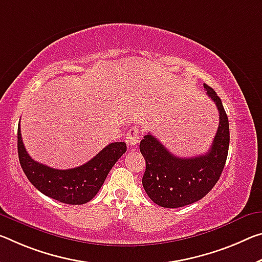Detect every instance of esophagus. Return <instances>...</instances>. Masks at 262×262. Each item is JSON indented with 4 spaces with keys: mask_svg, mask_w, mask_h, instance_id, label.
I'll return each mask as SVG.
<instances>
[{
    "mask_svg": "<svg viewBox=\"0 0 262 262\" xmlns=\"http://www.w3.org/2000/svg\"><path fill=\"white\" fill-rule=\"evenodd\" d=\"M126 142L130 148H134L139 142V129L138 128L133 127L128 130L126 135Z\"/></svg>",
    "mask_w": 262,
    "mask_h": 262,
    "instance_id": "34e87169",
    "label": "esophagus"
}]
</instances>
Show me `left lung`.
I'll list each match as a JSON object with an SVG mask.
<instances>
[{
    "instance_id": "obj_1",
    "label": "left lung",
    "mask_w": 262,
    "mask_h": 262,
    "mask_svg": "<svg viewBox=\"0 0 262 262\" xmlns=\"http://www.w3.org/2000/svg\"><path fill=\"white\" fill-rule=\"evenodd\" d=\"M204 89L219 112L218 129L209 151L183 159L170 152L151 134L140 142V151L146 160L143 188L162 207L176 209L198 202L212 190L225 167L230 146L228 118L212 87L204 84Z\"/></svg>"
}]
</instances>
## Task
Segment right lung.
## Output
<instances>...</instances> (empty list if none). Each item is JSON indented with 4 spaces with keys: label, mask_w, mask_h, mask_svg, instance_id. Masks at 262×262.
Returning <instances> with one entry per match:
<instances>
[{
    "label": "right lung",
    "mask_w": 262,
    "mask_h": 262,
    "mask_svg": "<svg viewBox=\"0 0 262 262\" xmlns=\"http://www.w3.org/2000/svg\"><path fill=\"white\" fill-rule=\"evenodd\" d=\"M17 150L20 167L37 190L65 204L80 205L90 202L98 193L111 169L126 152L127 146L124 142L110 143L80 167L66 170L53 169L29 156L18 126Z\"/></svg>",
    "instance_id": "obj_1"
}]
</instances>
